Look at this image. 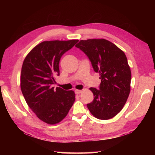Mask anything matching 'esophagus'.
I'll return each instance as SVG.
<instances>
[{"mask_svg":"<svg viewBox=\"0 0 155 155\" xmlns=\"http://www.w3.org/2000/svg\"><path fill=\"white\" fill-rule=\"evenodd\" d=\"M82 92V91L81 90H76L75 91V93H76V94H81Z\"/></svg>","mask_w":155,"mask_h":155,"instance_id":"1","label":"esophagus"}]
</instances>
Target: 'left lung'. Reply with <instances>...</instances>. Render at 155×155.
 Wrapping results in <instances>:
<instances>
[{
    "mask_svg": "<svg viewBox=\"0 0 155 155\" xmlns=\"http://www.w3.org/2000/svg\"><path fill=\"white\" fill-rule=\"evenodd\" d=\"M76 46L87 56L94 72L100 73L99 89L90 88L94 100L87 104L88 110L97 119L113 118L123 109L130 93L131 72L125 54L104 39L81 40Z\"/></svg>",
    "mask_w": 155,
    "mask_h": 155,
    "instance_id": "1",
    "label": "left lung"
}]
</instances>
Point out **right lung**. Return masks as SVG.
<instances>
[{"label": "right lung", "instance_id": "obj_1", "mask_svg": "<svg viewBox=\"0 0 155 155\" xmlns=\"http://www.w3.org/2000/svg\"><path fill=\"white\" fill-rule=\"evenodd\" d=\"M79 41H44L27 55L22 64L21 88L28 105L48 124L60 122L73 105L75 93L54 87L61 56Z\"/></svg>", "mask_w": 155, "mask_h": 155}]
</instances>
